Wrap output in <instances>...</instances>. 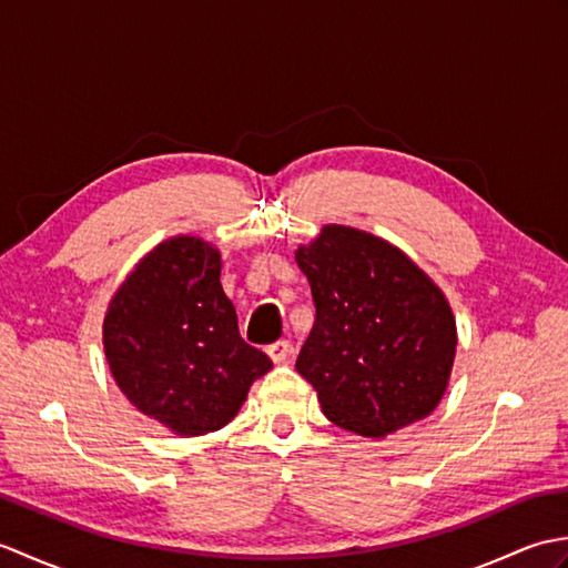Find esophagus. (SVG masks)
<instances>
[{
  "instance_id": "1",
  "label": "esophagus",
  "mask_w": 568,
  "mask_h": 568,
  "mask_svg": "<svg viewBox=\"0 0 568 568\" xmlns=\"http://www.w3.org/2000/svg\"><path fill=\"white\" fill-rule=\"evenodd\" d=\"M265 354L271 356L273 364H283V361L291 356V342H285V339L273 342L268 348H265Z\"/></svg>"
}]
</instances>
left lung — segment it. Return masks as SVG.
<instances>
[{"label":"left lung","instance_id":"1","mask_svg":"<svg viewBox=\"0 0 568 568\" xmlns=\"http://www.w3.org/2000/svg\"><path fill=\"white\" fill-rule=\"evenodd\" d=\"M315 300V327L295 368L324 415L361 437H385L439 405L456 354L444 293L400 248L327 224L295 251Z\"/></svg>","mask_w":568,"mask_h":568}]
</instances>
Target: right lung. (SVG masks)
I'll list each match as a JSON object with an SVG mask.
<instances>
[{"label": "right lung", "mask_w": 568, "mask_h": 568, "mask_svg": "<svg viewBox=\"0 0 568 568\" xmlns=\"http://www.w3.org/2000/svg\"><path fill=\"white\" fill-rule=\"evenodd\" d=\"M222 256L197 236L146 253L112 297L104 354L119 388L180 437L232 422L271 358L239 336L220 283Z\"/></svg>", "instance_id": "1"}]
</instances>
